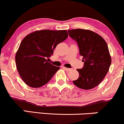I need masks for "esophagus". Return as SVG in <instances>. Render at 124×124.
<instances>
[{
    "mask_svg": "<svg viewBox=\"0 0 124 124\" xmlns=\"http://www.w3.org/2000/svg\"><path fill=\"white\" fill-rule=\"evenodd\" d=\"M62 68H63L64 69V70H66V71H70L71 70V69H69V68H66V67H62Z\"/></svg>",
    "mask_w": 124,
    "mask_h": 124,
    "instance_id": "obj_1",
    "label": "esophagus"
}]
</instances>
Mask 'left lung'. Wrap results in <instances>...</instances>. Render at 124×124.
<instances>
[{
  "mask_svg": "<svg viewBox=\"0 0 124 124\" xmlns=\"http://www.w3.org/2000/svg\"><path fill=\"white\" fill-rule=\"evenodd\" d=\"M69 36L77 43L84 67L77 69L79 77L74 84L84 90L92 89L103 80L109 70L111 58L104 39L95 32L77 29L69 30Z\"/></svg>",
  "mask_w": 124,
  "mask_h": 124,
  "instance_id": "left-lung-1",
  "label": "left lung"
}]
</instances>
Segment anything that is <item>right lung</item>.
<instances>
[{
  "mask_svg": "<svg viewBox=\"0 0 124 124\" xmlns=\"http://www.w3.org/2000/svg\"><path fill=\"white\" fill-rule=\"evenodd\" d=\"M67 37L66 30H42L30 33L23 39L15 61L18 73L27 85L39 88L51 80L60 67L46 58L53 54L57 45Z\"/></svg>",
  "mask_w": 124,
  "mask_h": 124,
  "instance_id": "add662e5",
  "label": "right lung"
}]
</instances>
